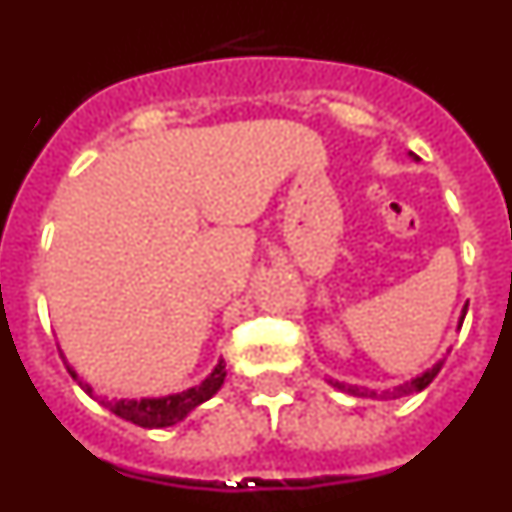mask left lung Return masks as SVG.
<instances>
[{"label": "left lung", "instance_id": "left-lung-1", "mask_svg": "<svg viewBox=\"0 0 512 512\" xmlns=\"http://www.w3.org/2000/svg\"><path fill=\"white\" fill-rule=\"evenodd\" d=\"M464 315H467V307H464V312H461V323H464ZM438 372H441V361H438L433 369H428V372L420 374V377L410 379V382L400 384V387H395L392 392H384V395H379V392H374V390L372 392L361 390V387H348V384H343V382H330V384H333V387H338L341 392H348V395H356V397H405V395H413V392L425 390V387L433 382V377H436Z\"/></svg>", "mask_w": 512, "mask_h": 512}]
</instances>
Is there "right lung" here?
Returning <instances> with one entry per match:
<instances>
[{
	"instance_id": "obj_1",
	"label": "right lung",
	"mask_w": 512,
	"mask_h": 512,
	"mask_svg": "<svg viewBox=\"0 0 512 512\" xmlns=\"http://www.w3.org/2000/svg\"><path fill=\"white\" fill-rule=\"evenodd\" d=\"M69 374L81 384V390L94 397V390L87 382H81L79 374L69 366ZM225 382V364L215 366V372L200 384V387H192L187 392H179V395H166V397H146V400H117V402H102L115 415H120L122 420H130V423L140 425V428H166V425H174L179 420L187 418L197 405H202L205 400H210Z\"/></svg>"
}]
</instances>
